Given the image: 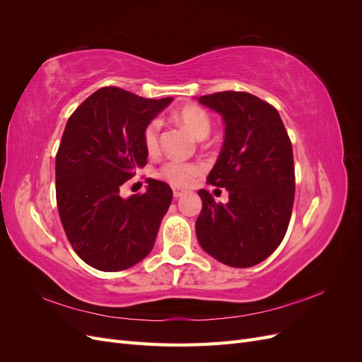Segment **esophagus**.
<instances>
[{
  "label": "esophagus",
  "instance_id": "esophagus-1",
  "mask_svg": "<svg viewBox=\"0 0 362 362\" xmlns=\"http://www.w3.org/2000/svg\"><path fill=\"white\" fill-rule=\"evenodd\" d=\"M182 194H185V190H181V189H177V187L173 189V196H175V198H180V196H182Z\"/></svg>",
  "mask_w": 362,
  "mask_h": 362
}]
</instances>
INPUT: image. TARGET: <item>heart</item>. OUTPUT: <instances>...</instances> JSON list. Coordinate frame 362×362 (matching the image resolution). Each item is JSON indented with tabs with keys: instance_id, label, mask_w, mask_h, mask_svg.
<instances>
[{
	"instance_id": "b5f03b06",
	"label": "heart",
	"mask_w": 362,
	"mask_h": 362,
	"mask_svg": "<svg viewBox=\"0 0 362 362\" xmlns=\"http://www.w3.org/2000/svg\"><path fill=\"white\" fill-rule=\"evenodd\" d=\"M177 119L182 125L190 129V133L204 139L211 131V116L208 115L202 107L189 104L181 107L177 112ZM163 122L161 119L156 117L148 122L144 129V144L149 154H157L160 149V134H161ZM204 173V166L198 161H182L178 158H170L161 164L158 169V177L166 180L175 187H187L192 182L196 181Z\"/></svg>"
}]
</instances>
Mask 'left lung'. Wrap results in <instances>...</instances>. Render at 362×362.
I'll return each mask as SVG.
<instances>
[{"label":"left lung","instance_id":"left-lung-1","mask_svg":"<svg viewBox=\"0 0 362 362\" xmlns=\"http://www.w3.org/2000/svg\"><path fill=\"white\" fill-rule=\"evenodd\" d=\"M199 103L222 115L225 141L208 182L228 204L199 190L196 235L202 249L231 267H252L281 245L294 202L291 140L278 110L247 92H217ZM218 190V189H217Z\"/></svg>","mask_w":362,"mask_h":362}]
</instances>
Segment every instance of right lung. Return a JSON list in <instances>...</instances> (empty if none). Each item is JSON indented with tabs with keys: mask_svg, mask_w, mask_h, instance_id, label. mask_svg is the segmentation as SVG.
Instances as JSON below:
<instances>
[{
	"mask_svg": "<svg viewBox=\"0 0 362 362\" xmlns=\"http://www.w3.org/2000/svg\"><path fill=\"white\" fill-rule=\"evenodd\" d=\"M170 101L107 86L68 119L56 156L59 216L75 254L98 270L128 269L154 247L170 185L148 180V190L128 199L120 190L146 166L144 129Z\"/></svg>",
	"mask_w": 362,
	"mask_h": 362,
	"instance_id": "right-lung-1",
	"label": "right lung"
}]
</instances>
